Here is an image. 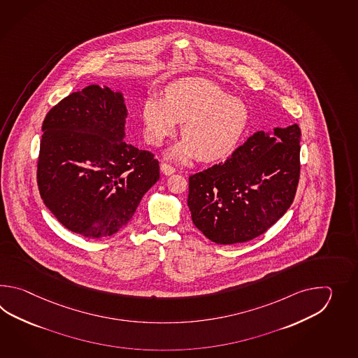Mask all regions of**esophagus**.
<instances>
[{
  "mask_svg": "<svg viewBox=\"0 0 358 358\" xmlns=\"http://www.w3.org/2000/svg\"><path fill=\"white\" fill-rule=\"evenodd\" d=\"M161 173L162 174H165V176H171V174H174L176 173V169L173 168V166H170L169 164H165V162H162L160 165Z\"/></svg>",
  "mask_w": 358,
  "mask_h": 358,
  "instance_id": "esophagus-1",
  "label": "esophagus"
}]
</instances>
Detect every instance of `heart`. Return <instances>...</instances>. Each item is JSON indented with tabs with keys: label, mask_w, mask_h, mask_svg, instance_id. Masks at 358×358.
Returning <instances> with one entry per match:
<instances>
[{
	"label": "heart",
	"mask_w": 358,
	"mask_h": 358,
	"mask_svg": "<svg viewBox=\"0 0 358 358\" xmlns=\"http://www.w3.org/2000/svg\"><path fill=\"white\" fill-rule=\"evenodd\" d=\"M145 141L161 145L182 122V139L166 157L185 164L197 157L215 162L229 157L242 141L250 122L243 101L231 97L205 78H185L170 84L165 97L151 94L142 106Z\"/></svg>",
	"instance_id": "b5f03b06"
}]
</instances>
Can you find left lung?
Instances as JSON below:
<instances>
[{"label":"left lung","instance_id":"1","mask_svg":"<svg viewBox=\"0 0 358 358\" xmlns=\"http://www.w3.org/2000/svg\"><path fill=\"white\" fill-rule=\"evenodd\" d=\"M297 124L259 130L225 162L189 176L192 221L217 244L248 242L282 217L299 180Z\"/></svg>","mask_w":358,"mask_h":358}]
</instances>
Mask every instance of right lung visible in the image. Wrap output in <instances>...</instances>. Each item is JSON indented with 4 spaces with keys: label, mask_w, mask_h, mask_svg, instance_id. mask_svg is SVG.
<instances>
[{
    "label": "right lung",
    "mask_w": 358,
    "mask_h": 358,
    "mask_svg": "<svg viewBox=\"0 0 358 358\" xmlns=\"http://www.w3.org/2000/svg\"><path fill=\"white\" fill-rule=\"evenodd\" d=\"M128 115L122 92L92 84L60 101L42 124L41 198L76 234L117 233L160 179L152 153L125 142Z\"/></svg>",
    "instance_id": "obj_1"
}]
</instances>
